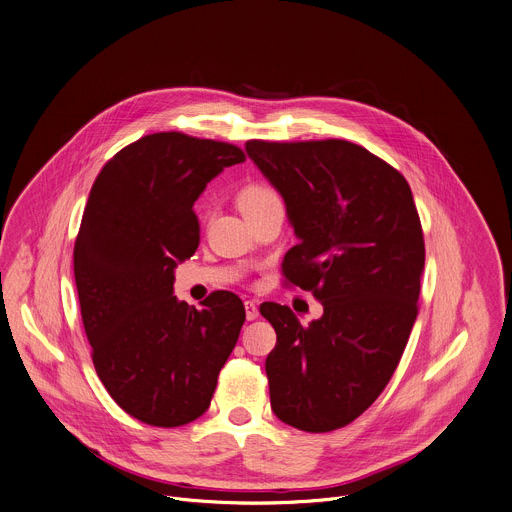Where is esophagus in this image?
I'll return each mask as SVG.
<instances>
[{
    "label": "esophagus",
    "mask_w": 512,
    "mask_h": 512,
    "mask_svg": "<svg viewBox=\"0 0 512 512\" xmlns=\"http://www.w3.org/2000/svg\"><path fill=\"white\" fill-rule=\"evenodd\" d=\"M245 313H247V319L253 321L259 317V307L255 301H245Z\"/></svg>",
    "instance_id": "esophagus-1"
}]
</instances>
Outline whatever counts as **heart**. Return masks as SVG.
<instances>
[{
  "label": "heart",
  "instance_id": "obj_1",
  "mask_svg": "<svg viewBox=\"0 0 512 512\" xmlns=\"http://www.w3.org/2000/svg\"><path fill=\"white\" fill-rule=\"evenodd\" d=\"M273 201H279V195L273 187H269L265 183H249L241 189V193L237 197V203H239V209L243 215L257 211Z\"/></svg>",
  "mask_w": 512,
  "mask_h": 512
}]
</instances>
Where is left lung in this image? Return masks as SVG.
Returning a JSON list of instances; mask_svg holds the SVG:
<instances>
[{
  "label": "left lung",
  "instance_id": "1",
  "mask_svg": "<svg viewBox=\"0 0 512 512\" xmlns=\"http://www.w3.org/2000/svg\"><path fill=\"white\" fill-rule=\"evenodd\" d=\"M245 148L299 239L283 275L323 305L309 325L287 305L259 307L277 333L265 362L271 410L305 432L344 428L388 386L418 315L426 251L410 185L348 140Z\"/></svg>",
  "mask_w": 512,
  "mask_h": 512
}]
</instances>
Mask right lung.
<instances>
[{"label":"right lung","instance_id":"obj_1","mask_svg":"<svg viewBox=\"0 0 512 512\" xmlns=\"http://www.w3.org/2000/svg\"><path fill=\"white\" fill-rule=\"evenodd\" d=\"M245 160L229 142L156 132L116 152L96 177L74 245V277L92 362L132 418L177 428L203 416L245 321L215 291L203 309L173 295L175 267L201 239L195 201Z\"/></svg>","mask_w":512,"mask_h":512}]
</instances>
